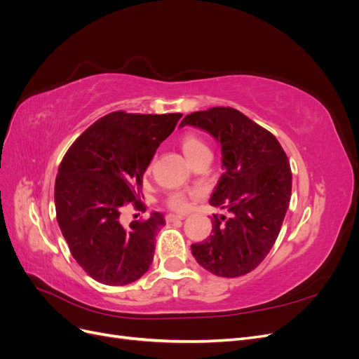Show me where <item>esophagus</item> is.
<instances>
[{
  "label": "esophagus",
  "mask_w": 359,
  "mask_h": 359,
  "mask_svg": "<svg viewBox=\"0 0 359 359\" xmlns=\"http://www.w3.org/2000/svg\"><path fill=\"white\" fill-rule=\"evenodd\" d=\"M186 217L184 215H175V214H168L166 215V222L168 223H172V222H180V220H184Z\"/></svg>",
  "instance_id": "1"
}]
</instances>
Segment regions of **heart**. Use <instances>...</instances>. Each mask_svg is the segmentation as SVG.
I'll list each match as a JSON object with an SVG mask.
<instances>
[{"label": "heart", "mask_w": 359, "mask_h": 359, "mask_svg": "<svg viewBox=\"0 0 359 359\" xmlns=\"http://www.w3.org/2000/svg\"><path fill=\"white\" fill-rule=\"evenodd\" d=\"M181 149H182L184 156H186L191 163L198 157L210 153L208 145H206L203 140L194 133H186L182 136ZM189 202H190V198L184 191H172L166 198V205L169 206V208L173 211H178V212L187 211Z\"/></svg>", "instance_id": "1"}]
</instances>
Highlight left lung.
I'll return each mask as SVG.
<instances>
[{
	"instance_id": "obj_1",
	"label": "left lung",
	"mask_w": 359,
	"mask_h": 359,
	"mask_svg": "<svg viewBox=\"0 0 359 359\" xmlns=\"http://www.w3.org/2000/svg\"><path fill=\"white\" fill-rule=\"evenodd\" d=\"M186 124L222 145L226 170L210 203L229 212L214 215L212 233L191 244V253L215 276H245L266 257L283 224L292 193L287 156L273 133L229 106L193 112Z\"/></svg>"
}]
</instances>
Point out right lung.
I'll use <instances>...</instances> for the list:
<instances>
[{
	"label": "right lung",
	"mask_w": 359,
	"mask_h": 359,
	"mask_svg": "<svg viewBox=\"0 0 359 359\" xmlns=\"http://www.w3.org/2000/svg\"><path fill=\"white\" fill-rule=\"evenodd\" d=\"M181 116L111 112L86 128L61 161L55 180L60 229L76 262L99 283H133L153 262L165 217L153 212L124 227L119 215L130 205L147 210L140 201L144 172Z\"/></svg>",
	"instance_id": "1"
}]
</instances>
